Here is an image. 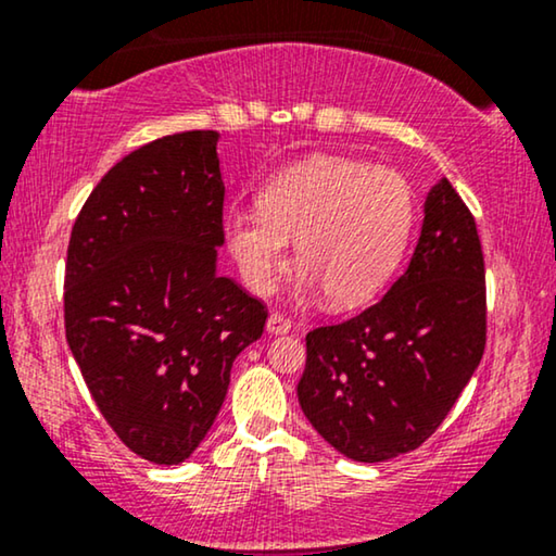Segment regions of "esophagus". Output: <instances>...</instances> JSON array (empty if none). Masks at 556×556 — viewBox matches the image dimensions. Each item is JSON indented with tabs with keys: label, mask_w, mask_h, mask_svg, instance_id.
<instances>
[{
	"label": "esophagus",
	"mask_w": 556,
	"mask_h": 556,
	"mask_svg": "<svg viewBox=\"0 0 556 556\" xmlns=\"http://www.w3.org/2000/svg\"><path fill=\"white\" fill-rule=\"evenodd\" d=\"M265 331H268L270 337H280V333L291 331V321L280 314H270L268 321H265Z\"/></svg>",
	"instance_id": "esophagus-1"
}]
</instances>
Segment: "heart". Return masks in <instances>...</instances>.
I'll return each instance as SVG.
<instances>
[{
	"label": "heart",
	"instance_id": "obj_1",
	"mask_svg": "<svg viewBox=\"0 0 556 556\" xmlns=\"http://www.w3.org/2000/svg\"><path fill=\"white\" fill-rule=\"evenodd\" d=\"M413 217V189L397 172L314 156L276 174L257 194V210L227 215L225 245L242 283L263 295L295 238L299 291L324 288L333 308H354L387 283Z\"/></svg>",
	"mask_w": 556,
	"mask_h": 556
}]
</instances>
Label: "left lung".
I'll return each instance as SVG.
<instances>
[{
  "instance_id": "left-lung-1",
  "label": "left lung",
  "mask_w": 556,
  "mask_h": 556,
  "mask_svg": "<svg viewBox=\"0 0 556 556\" xmlns=\"http://www.w3.org/2000/svg\"><path fill=\"white\" fill-rule=\"evenodd\" d=\"M483 346L481 240L473 215L440 177L425 197L407 270L375 306L306 337L301 409L346 458H397L445 420Z\"/></svg>"
}]
</instances>
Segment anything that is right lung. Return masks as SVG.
Instances as JSON below:
<instances>
[{"mask_svg": "<svg viewBox=\"0 0 556 556\" xmlns=\"http://www.w3.org/2000/svg\"><path fill=\"white\" fill-rule=\"evenodd\" d=\"M217 131H187L131 151L90 192L67 245V346L113 432L156 466L197 451L268 318L217 273Z\"/></svg>", "mask_w": 556, "mask_h": 556, "instance_id": "add662e5", "label": "right lung"}]
</instances>
